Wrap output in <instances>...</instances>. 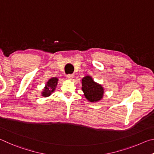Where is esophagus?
<instances>
[{"label":"esophagus","mask_w":154,"mask_h":154,"mask_svg":"<svg viewBox=\"0 0 154 154\" xmlns=\"http://www.w3.org/2000/svg\"><path fill=\"white\" fill-rule=\"evenodd\" d=\"M67 78H68V79H69V80H72V78H73V75H67Z\"/></svg>","instance_id":"esophagus-1"}]
</instances>
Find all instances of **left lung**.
Instances as JSON below:
<instances>
[{"label":"left lung","instance_id":"obj_1","mask_svg":"<svg viewBox=\"0 0 154 154\" xmlns=\"http://www.w3.org/2000/svg\"><path fill=\"white\" fill-rule=\"evenodd\" d=\"M81 83L83 94L89 102L97 103L103 98L105 90L103 85L95 82L90 75L83 77Z\"/></svg>","mask_w":154,"mask_h":154}]
</instances>
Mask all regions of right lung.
Instances as JSON below:
<instances>
[{
    "instance_id": "right-lung-1",
    "label": "right lung",
    "mask_w": 154,
    "mask_h": 154,
    "mask_svg": "<svg viewBox=\"0 0 154 154\" xmlns=\"http://www.w3.org/2000/svg\"><path fill=\"white\" fill-rule=\"evenodd\" d=\"M58 83V78L57 77H51L48 80V82L46 83L45 86L44 87V89L41 92V96L43 97H48L51 96V94L55 91L57 85Z\"/></svg>"
}]
</instances>
